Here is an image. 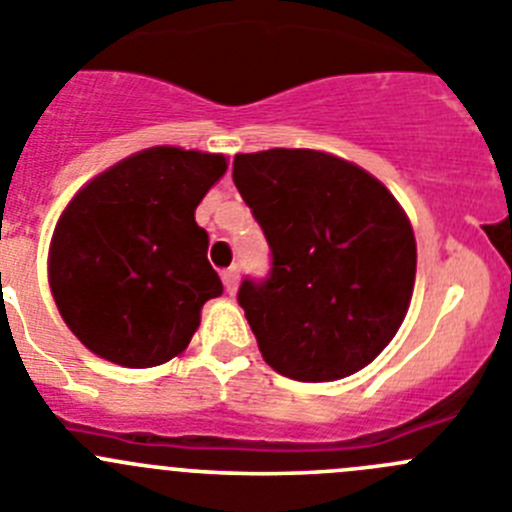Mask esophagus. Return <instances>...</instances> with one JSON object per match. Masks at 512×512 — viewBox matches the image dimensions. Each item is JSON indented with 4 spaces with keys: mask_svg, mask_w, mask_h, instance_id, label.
<instances>
[{
    "mask_svg": "<svg viewBox=\"0 0 512 512\" xmlns=\"http://www.w3.org/2000/svg\"><path fill=\"white\" fill-rule=\"evenodd\" d=\"M237 280H240V272H237V267H229V270L222 272V283H224V290H227L229 295L237 290Z\"/></svg>",
    "mask_w": 512,
    "mask_h": 512,
    "instance_id": "1",
    "label": "esophagus"
}]
</instances>
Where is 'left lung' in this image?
I'll return each instance as SVG.
<instances>
[{
  "label": "left lung",
  "instance_id": "obj_1",
  "mask_svg": "<svg viewBox=\"0 0 512 512\" xmlns=\"http://www.w3.org/2000/svg\"><path fill=\"white\" fill-rule=\"evenodd\" d=\"M232 179L272 252L270 275L237 293L267 366L313 384L369 366L399 331L417 275L394 194L313 148L237 154Z\"/></svg>",
  "mask_w": 512,
  "mask_h": 512
}]
</instances>
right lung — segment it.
I'll return each mask as SVG.
<instances>
[{"label":"right lung","instance_id":"add662e5","mask_svg":"<svg viewBox=\"0 0 512 512\" xmlns=\"http://www.w3.org/2000/svg\"><path fill=\"white\" fill-rule=\"evenodd\" d=\"M224 171L222 154L146 148L88 181L60 214L50 290L95 356L148 369L189 346L202 305L222 295L194 212Z\"/></svg>","mask_w":512,"mask_h":512}]
</instances>
